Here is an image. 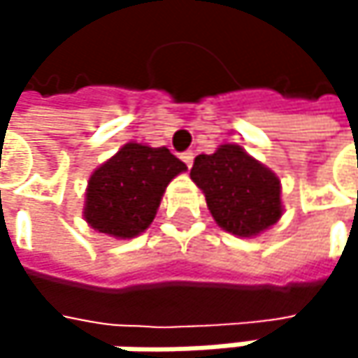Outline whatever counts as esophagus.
<instances>
[{
	"label": "esophagus",
	"mask_w": 358,
	"mask_h": 358,
	"mask_svg": "<svg viewBox=\"0 0 358 358\" xmlns=\"http://www.w3.org/2000/svg\"><path fill=\"white\" fill-rule=\"evenodd\" d=\"M180 157H182V162L190 168V166H192V159H194V153H192V151H184Z\"/></svg>",
	"instance_id": "34e87169"
}]
</instances>
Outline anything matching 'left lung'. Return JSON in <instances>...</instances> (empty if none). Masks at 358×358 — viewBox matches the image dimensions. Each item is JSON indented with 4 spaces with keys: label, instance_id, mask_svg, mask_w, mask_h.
Listing matches in <instances>:
<instances>
[{
    "label": "left lung",
    "instance_id": "1",
    "mask_svg": "<svg viewBox=\"0 0 358 358\" xmlns=\"http://www.w3.org/2000/svg\"><path fill=\"white\" fill-rule=\"evenodd\" d=\"M190 178L203 190L217 226L234 236H257L282 217L280 178L238 145L196 155Z\"/></svg>",
    "mask_w": 358,
    "mask_h": 358
}]
</instances>
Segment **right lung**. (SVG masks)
I'll return each instance as SVG.
<instances>
[{"instance_id":"1","label":"right lung","mask_w":358,"mask_h":358,"mask_svg":"<svg viewBox=\"0 0 358 358\" xmlns=\"http://www.w3.org/2000/svg\"><path fill=\"white\" fill-rule=\"evenodd\" d=\"M184 170L166 147L126 143L89 178L87 224L113 238L138 236L151 226L166 186Z\"/></svg>"}]
</instances>
